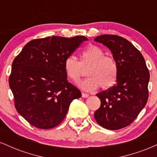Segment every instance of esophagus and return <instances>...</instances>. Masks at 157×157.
<instances>
[{
    "label": "esophagus",
    "mask_w": 157,
    "mask_h": 157,
    "mask_svg": "<svg viewBox=\"0 0 157 157\" xmlns=\"http://www.w3.org/2000/svg\"><path fill=\"white\" fill-rule=\"evenodd\" d=\"M89 95L88 94H86V93H82V97H83V98H87V97H89Z\"/></svg>",
    "instance_id": "obj_1"
}]
</instances>
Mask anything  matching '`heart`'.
Listing matches in <instances>:
<instances>
[{"label":"heart","mask_w":157,"mask_h":157,"mask_svg":"<svg viewBox=\"0 0 157 157\" xmlns=\"http://www.w3.org/2000/svg\"><path fill=\"white\" fill-rule=\"evenodd\" d=\"M89 68L87 80L78 83L85 91H94L100 87L109 89L115 84L117 78L118 66L113 57L105 56L99 46L91 45L80 54L79 62L73 56L66 57L64 70L66 76L73 82H77L83 76L84 69Z\"/></svg>","instance_id":"b5f03b06"}]
</instances>
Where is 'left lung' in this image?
I'll return each mask as SVG.
<instances>
[{"instance_id": "8db88e82", "label": "left lung", "mask_w": 157, "mask_h": 157, "mask_svg": "<svg viewBox=\"0 0 157 157\" xmlns=\"http://www.w3.org/2000/svg\"><path fill=\"white\" fill-rule=\"evenodd\" d=\"M94 41L109 48L118 66L116 84L96 94L101 104L94 118L104 128L118 130L130 125L146 105L150 74L143 56L128 40L102 35Z\"/></svg>"}]
</instances>
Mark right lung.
I'll list each match as a JSON object with an SVG mask.
<instances>
[{
  "mask_svg": "<svg viewBox=\"0 0 157 157\" xmlns=\"http://www.w3.org/2000/svg\"><path fill=\"white\" fill-rule=\"evenodd\" d=\"M87 37H48L25 45L12 65L9 83L20 115L36 128L58 125L81 92L68 82L64 61Z\"/></svg>",
  "mask_w": 157,
  "mask_h": 157,
  "instance_id": "obj_1",
  "label": "right lung"
}]
</instances>
